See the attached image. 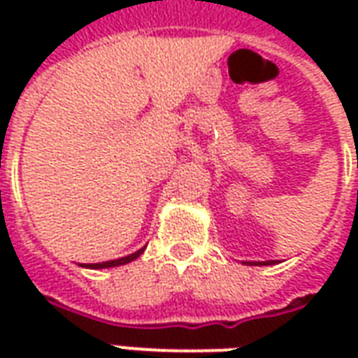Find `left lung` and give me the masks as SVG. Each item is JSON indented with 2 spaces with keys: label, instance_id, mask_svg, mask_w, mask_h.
I'll return each instance as SVG.
<instances>
[{
  "label": "left lung",
  "instance_id": "left-lung-1",
  "mask_svg": "<svg viewBox=\"0 0 358 358\" xmlns=\"http://www.w3.org/2000/svg\"><path fill=\"white\" fill-rule=\"evenodd\" d=\"M245 264H274V261H264V263H245Z\"/></svg>",
  "mask_w": 358,
  "mask_h": 358
}]
</instances>
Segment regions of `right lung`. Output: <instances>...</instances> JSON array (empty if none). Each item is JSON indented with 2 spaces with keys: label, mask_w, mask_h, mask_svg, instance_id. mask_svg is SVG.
<instances>
[{
  "label": "right lung",
  "mask_w": 358,
  "mask_h": 358,
  "mask_svg": "<svg viewBox=\"0 0 358 358\" xmlns=\"http://www.w3.org/2000/svg\"><path fill=\"white\" fill-rule=\"evenodd\" d=\"M143 249L141 248L138 249L136 253H132V255H126L122 257V259H117V261H105V263H94V264H82V266H86V268H110V266H120V264H126V263H132L134 259H138V257L143 253Z\"/></svg>",
  "instance_id": "right-lung-1"
}]
</instances>
